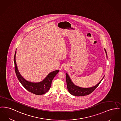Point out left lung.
Listing matches in <instances>:
<instances>
[{
	"mask_svg": "<svg viewBox=\"0 0 121 121\" xmlns=\"http://www.w3.org/2000/svg\"><path fill=\"white\" fill-rule=\"evenodd\" d=\"M105 51L106 53L107 58V52L106 50L105 49ZM66 82H67V86L68 90L69 92L72 95L77 96H84L90 94L93 91L98 87L101 81L104 78V76L101 80L99 81V82L96 84L95 86H94L91 87L89 88H82L79 87L78 86L75 85L73 83L72 81L71 78L69 77V74L66 73Z\"/></svg>",
	"mask_w": 121,
	"mask_h": 121,
	"instance_id": "8db88e82",
	"label": "left lung"
}]
</instances>
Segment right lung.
I'll use <instances>...</instances> for the list:
<instances>
[{
    "instance_id": "1",
    "label": "right lung",
    "mask_w": 121,
    "mask_h": 121,
    "mask_svg": "<svg viewBox=\"0 0 121 121\" xmlns=\"http://www.w3.org/2000/svg\"><path fill=\"white\" fill-rule=\"evenodd\" d=\"M16 53V50L15 51L14 56L15 72L17 78L22 85L29 92L32 93L35 95H42L47 92L50 89L52 79L59 72V70H56L50 72L45 78L40 82H32L29 81L22 76L18 70L15 60Z\"/></svg>"
}]
</instances>
